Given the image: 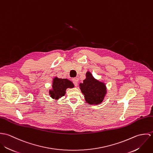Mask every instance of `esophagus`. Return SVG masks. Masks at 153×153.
Masks as SVG:
<instances>
[{
	"instance_id": "34e87169",
	"label": "esophagus",
	"mask_w": 153,
	"mask_h": 153,
	"mask_svg": "<svg viewBox=\"0 0 153 153\" xmlns=\"http://www.w3.org/2000/svg\"><path fill=\"white\" fill-rule=\"evenodd\" d=\"M72 82H73V83L74 84V85H75V86H77V85H78V80L77 79V78H73V79H72Z\"/></svg>"
}]
</instances>
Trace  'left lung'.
<instances>
[{
	"label": "left lung",
	"instance_id": "left-lung-1",
	"mask_svg": "<svg viewBox=\"0 0 153 153\" xmlns=\"http://www.w3.org/2000/svg\"><path fill=\"white\" fill-rule=\"evenodd\" d=\"M86 78L79 84V88L84 95L85 103L91 105H97L103 101L107 88L105 82L94 77L90 71L86 73Z\"/></svg>",
	"mask_w": 153,
	"mask_h": 153
}]
</instances>
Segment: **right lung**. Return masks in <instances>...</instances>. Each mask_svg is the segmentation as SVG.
<instances>
[{"instance_id": "obj_1", "label": "right lung", "mask_w": 153, "mask_h": 153, "mask_svg": "<svg viewBox=\"0 0 153 153\" xmlns=\"http://www.w3.org/2000/svg\"><path fill=\"white\" fill-rule=\"evenodd\" d=\"M74 87L73 82L68 79L55 76L52 80V88L49 90V95L52 99L58 100L65 95L67 88Z\"/></svg>"}]
</instances>
